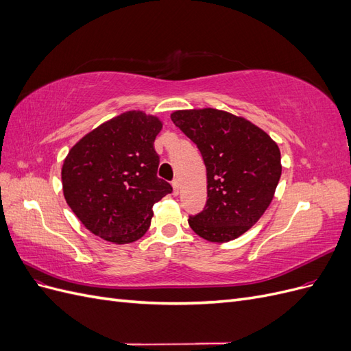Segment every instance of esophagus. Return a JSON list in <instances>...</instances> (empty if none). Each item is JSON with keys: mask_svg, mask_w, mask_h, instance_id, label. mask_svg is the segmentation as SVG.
<instances>
[{"mask_svg": "<svg viewBox=\"0 0 351 351\" xmlns=\"http://www.w3.org/2000/svg\"><path fill=\"white\" fill-rule=\"evenodd\" d=\"M173 190H174V195H178V192H180L178 180H174V182H173Z\"/></svg>", "mask_w": 351, "mask_h": 351, "instance_id": "esophagus-1", "label": "esophagus"}]
</instances>
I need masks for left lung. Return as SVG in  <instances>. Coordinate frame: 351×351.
<instances>
[{
    "label": "left lung",
    "instance_id": "obj_1",
    "mask_svg": "<svg viewBox=\"0 0 351 351\" xmlns=\"http://www.w3.org/2000/svg\"><path fill=\"white\" fill-rule=\"evenodd\" d=\"M171 120L206 167L208 200L189 218L190 228L210 243L240 237L274 199L282 171L278 145L256 124L222 110H178Z\"/></svg>",
    "mask_w": 351,
    "mask_h": 351
}]
</instances>
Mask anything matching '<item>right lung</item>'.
I'll return each mask as SVG.
<instances>
[{"label": "right lung", "instance_id": "obj_1", "mask_svg": "<svg viewBox=\"0 0 351 351\" xmlns=\"http://www.w3.org/2000/svg\"><path fill=\"white\" fill-rule=\"evenodd\" d=\"M162 129L156 115L125 111L74 145L61 168L62 193L95 236L127 244L145 236L154 205L173 192L156 177L154 142Z\"/></svg>", "mask_w": 351, "mask_h": 351}]
</instances>
